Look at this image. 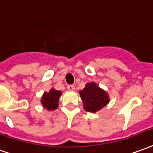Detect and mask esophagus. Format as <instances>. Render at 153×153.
<instances>
[{
  "label": "esophagus",
  "mask_w": 153,
  "mask_h": 153,
  "mask_svg": "<svg viewBox=\"0 0 153 153\" xmlns=\"http://www.w3.org/2000/svg\"><path fill=\"white\" fill-rule=\"evenodd\" d=\"M67 88L69 89V91H74V90L75 89V87L74 86L73 84H69V85L67 86Z\"/></svg>",
  "instance_id": "1"
}]
</instances>
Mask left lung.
I'll return each mask as SVG.
<instances>
[{"label":"left lung","mask_w":153,"mask_h":153,"mask_svg":"<svg viewBox=\"0 0 153 153\" xmlns=\"http://www.w3.org/2000/svg\"><path fill=\"white\" fill-rule=\"evenodd\" d=\"M79 94L84 109L88 112L95 113L109 102L106 92L98 87L94 82L88 84L83 90L79 91Z\"/></svg>","instance_id":"obj_1"}]
</instances>
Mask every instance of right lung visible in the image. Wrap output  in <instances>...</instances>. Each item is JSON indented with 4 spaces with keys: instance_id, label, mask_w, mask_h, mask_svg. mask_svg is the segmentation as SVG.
Wrapping results in <instances>:
<instances>
[{
    "instance_id": "obj_1",
    "label": "right lung",
    "mask_w": 153,
    "mask_h": 153,
    "mask_svg": "<svg viewBox=\"0 0 153 153\" xmlns=\"http://www.w3.org/2000/svg\"><path fill=\"white\" fill-rule=\"evenodd\" d=\"M61 96V92L51 89L49 93H45L41 99V103L48 110H54L58 108V102L59 97Z\"/></svg>"
}]
</instances>
